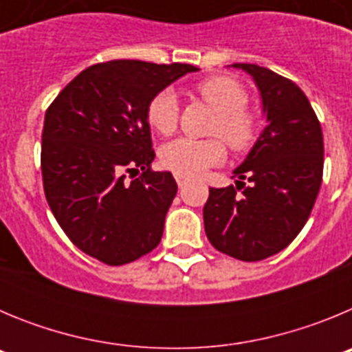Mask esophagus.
<instances>
[{"mask_svg":"<svg viewBox=\"0 0 352 352\" xmlns=\"http://www.w3.org/2000/svg\"><path fill=\"white\" fill-rule=\"evenodd\" d=\"M174 179H176L178 186H183L186 182H188V178H186V176H183V174H174Z\"/></svg>","mask_w":352,"mask_h":352,"instance_id":"obj_1","label":"esophagus"}]
</instances>
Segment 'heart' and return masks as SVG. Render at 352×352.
I'll return each mask as SVG.
<instances>
[{
	"mask_svg": "<svg viewBox=\"0 0 352 352\" xmlns=\"http://www.w3.org/2000/svg\"><path fill=\"white\" fill-rule=\"evenodd\" d=\"M197 93L214 113L211 133L220 135L234 153H245L254 146L259 133L257 116L247 109L248 93L236 79L214 76L195 86ZM146 118L151 129L162 135L176 132L179 121L178 96L173 89H162L148 102ZM222 139L182 138L162 148L160 162L166 169L183 176H199L206 169L219 166L226 158Z\"/></svg>",
	"mask_w": 352,
	"mask_h": 352,
	"instance_id": "obj_1",
	"label": "heart"
}]
</instances>
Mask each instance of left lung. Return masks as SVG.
<instances>
[{
	"label": "left lung",
	"mask_w": 352,
	"mask_h": 352,
	"mask_svg": "<svg viewBox=\"0 0 352 352\" xmlns=\"http://www.w3.org/2000/svg\"><path fill=\"white\" fill-rule=\"evenodd\" d=\"M232 67L254 77L268 125L234 170L236 186L210 188L204 231L219 252L254 263L284 250L309 220L324 144L321 123L296 84L259 65Z\"/></svg>",
	"instance_id": "left-lung-1"
}]
</instances>
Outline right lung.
<instances>
[{
	"label": "right lung",
	"instance_id": "add662e5",
	"mask_svg": "<svg viewBox=\"0 0 352 352\" xmlns=\"http://www.w3.org/2000/svg\"><path fill=\"white\" fill-rule=\"evenodd\" d=\"M195 70L135 60L96 63L70 80L45 111L43 192L65 234L84 254L121 266L160 243L178 185L167 170L151 169L146 107Z\"/></svg>",
	"mask_w": 352,
	"mask_h": 352
}]
</instances>
